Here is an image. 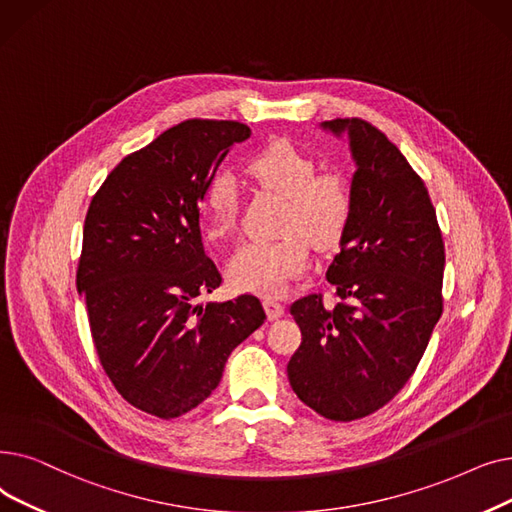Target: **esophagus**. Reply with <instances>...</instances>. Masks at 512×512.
<instances>
[{"label": "esophagus", "mask_w": 512, "mask_h": 512, "mask_svg": "<svg viewBox=\"0 0 512 512\" xmlns=\"http://www.w3.org/2000/svg\"><path fill=\"white\" fill-rule=\"evenodd\" d=\"M264 308H266V314H269L271 321L281 319L285 312V306L277 298H264Z\"/></svg>", "instance_id": "34e87169"}]
</instances>
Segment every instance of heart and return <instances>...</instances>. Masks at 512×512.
<instances>
[{
  "mask_svg": "<svg viewBox=\"0 0 512 512\" xmlns=\"http://www.w3.org/2000/svg\"><path fill=\"white\" fill-rule=\"evenodd\" d=\"M248 175L285 198L283 229L294 231L275 241H248L237 248L227 264L235 289L258 296H281L291 279L304 273L308 241L331 248L348 229L352 196L346 179L337 173L314 175L308 154L291 141L279 139L254 154L246 164ZM239 191L233 175L218 173L206 191L208 235L225 239L237 221Z\"/></svg>",
  "mask_w": 512,
  "mask_h": 512,
  "instance_id": "heart-1",
  "label": "heart"
}]
</instances>
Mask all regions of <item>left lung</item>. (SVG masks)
<instances>
[{"label":"left lung","mask_w":512,"mask_h":512,"mask_svg":"<svg viewBox=\"0 0 512 512\" xmlns=\"http://www.w3.org/2000/svg\"><path fill=\"white\" fill-rule=\"evenodd\" d=\"M348 137L352 212L327 281L348 304L321 296L291 304L302 344L289 385L321 417L354 421L392 400L415 373L442 316L444 241L421 177L379 129L358 118L321 123Z\"/></svg>","instance_id":"obj_1"}]
</instances>
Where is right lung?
I'll use <instances>...</instances> for the list:
<instances>
[{
  "mask_svg": "<svg viewBox=\"0 0 512 512\" xmlns=\"http://www.w3.org/2000/svg\"><path fill=\"white\" fill-rule=\"evenodd\" d=\"M250 127L185 120L120 162L91 200L77 289L118 394L177 419L218 385L229 354L266 314L256 296L196 304L223 283L206 256L200 204Z\"/></svg>",
  "mask_w": 512,
  "mask_h": 512,
  "instance_id": "right-lung-1",
  "label": "right lung"
}]
</instances>
